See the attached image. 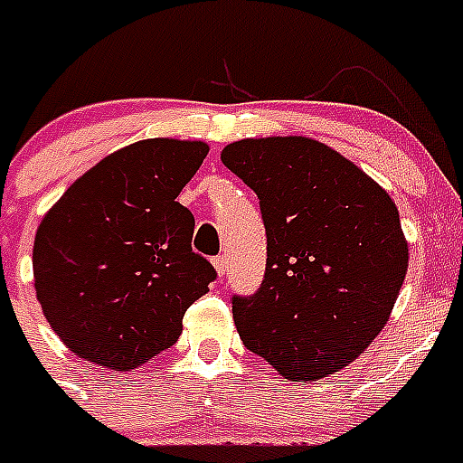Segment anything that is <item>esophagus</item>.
Returning <instances> with one entry per match:
<instances>
[{
    "label": "esophagus",
    "instance_id": "obj_1",
    "mask_svg": "<svg viewBox=\"0 0 463 463\" xmlns=\"http://www.w3.org/2000/svg\"><path fill=\"white\" fill-rule=\"evenodd\" d=\"M213 267H215V271H218V276H224V273L229 271V260L224 255H220V257H215V260H213Z\"/></svg>",
    "mask_w": 463,
    "mask_h": 463
}]
</instances>
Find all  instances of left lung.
Listing matches in <instances>:
<instances>
[{
  "instance_id": "8db88e82",
  "label": "left lung",
  "mask_w": 463,
  "mask_h": 463,
  "mask_svg": "<svg viewBox=\"0 0 463 463\" xmlns=\"http://www.w3.org/2000/svg\"><path fill=\"white\" fill-rule=\"evenodd\" d=\"M222 165L260 199L267 271L232 297L239 336L294 383L336 373L390 320L408 243L390 194L325 143L243 138Z\"/></svg>"
}]
</instances>
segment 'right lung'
<instances>
[{"label":"right lung","mask_w":463,"mask_h":463,"mask_svg":"<svg viewBox=\"0 0 463 463\" xmlns=\"http://www.w3.org/2000/svg\"><path fill=\"white\" fill-rule=\"evenodd\" d=\"M208 155L202 141L146 138L104 157L41 220L34 288L79 357L134 369L178 341L215 269L192 250L194 215L175 202Z\"/></svg>","instance_id":"right-lung-1"}]
</instances>
